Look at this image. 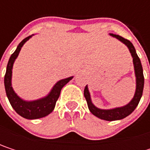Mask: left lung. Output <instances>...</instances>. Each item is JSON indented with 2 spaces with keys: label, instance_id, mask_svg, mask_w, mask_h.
Returning a JSON list of instances; mask_svg holds the SVG:
<instances>
[{
  "label": "left lung",
  "instance_id": "obj_1",
  "mask_svg": "<svg viewBox=\"0 0 150 150\" xmlns=\"http://www.w3.org/2000/svg\"><path fill=\"white\" fill-rule=\"evenodd\" d=\"M109 35L116 38L121 42H122L123 44L127 46L133 58V64H134L135 75V92L134 97L128 104L124 105L122 107H117V108H109V109H103V108H97L92 103L88 85H86L84 88V96L86 98L89 111L95 116L102 120H105V121H117V120H122L127 117L128 115H129L137 107V105L141 100V97L142 96V91H143V87H144V76H143V70H142L141 61L136 54L135 47L133 46V44L129 40L124 39L123 37L120 35H114V34H109Z\"/></svg>",
  "mask_w": 150,
  "mask_h": 150
}]
</instances>
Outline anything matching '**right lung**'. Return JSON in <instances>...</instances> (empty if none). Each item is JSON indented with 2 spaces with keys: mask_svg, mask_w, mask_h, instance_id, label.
Returning <instances> with one entry per match:
<instances>
[{
  "mask_svg": "<svg viewBox=\"0 0 150 150\" xmlns=\"http://www.w3.org/2000/svg\"><path fill=\"white\" fill-rule=\"evenodd\" d=\"M34 35L28 36L24 40H22L19 45L17 46L15 51L11 54L9 61L7 65V70L4 77V86L7 96L8 98V101L11 106L15 110V112L22 116L23 118L28 119V120H34V119H39L45 117L47 115H49L54 108L56 101L58 100L62 88L70 81L73 79L74 76H70L65 79H62L58 81L50 92L42 98L34 100V101H26L21 98L15 92L13 87H12V69L15 62V59L18 57L19 53L24 45Z\"/></svg>",
  "mask_w": 150,
  "mask_h": 150,
  "instance_id": "add662e5",
  "label": "right lung"
}]
</instances>
